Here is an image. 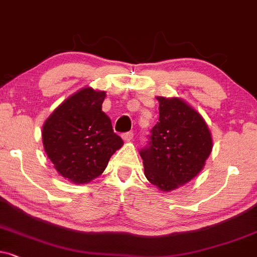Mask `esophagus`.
I'll list each match as a JSON object with an SVG mask.
<instances>
[{
    "mask_svg": "<svg viewBox=\"0 0 257 257\" xmlns=\"http://www.w3.org/2000/svg\"><path fill=\"white\" fill-rule=\"evenodd\" d=\"M122 139L125 142H131L134 139V134L132 132H127V134H123L122 135Z\"/></svg>",
    "mask_w": 257,
    "mask_h": 257,
    "instance_id": "34e87169",
    "label": "esophagus"
}]
</instances>
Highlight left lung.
I'll return each mask as SVG.
<instances>
[{
	"instance_id": "obj_1",
	"label": "left lung",
	"mask_w": 257,
	"mask_h": 257,
	"mask_svg": "<svg viewBox=\"0 0 257 257\" xmlns=\"http://www.w3.org/2000/svg\"><path fill=\"white\" fill-rule=\"evenodd\" d=\"M160 118L151 130L149 147L142 149L144 174L160 191L185 186L201 172L213 141L198 110L180 97L157 96Z\"/></svg>"
}]
</instances>
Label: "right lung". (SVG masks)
<instances>
[{
  "label": "right lung",
  "instance_id": "1",
  "mask_svg": "<svg viewBox=\"0 0 257 257\" xmlns=\"http://www.w3.org/2000/svg\"><path fill=\"white\" fill-rule=\"evenodd\" d=\"M106 91L82 88L63 101L43 125L44 150L53 168L76 185L103 173L112 155L123 145L102 112Z\"/></svg>",
  "mask_w": 257,
  "mask_h": 257
}]
</instances>
